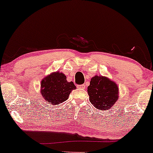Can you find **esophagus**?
<instances>
[{
    "mask_svg": "<svg viewBox=\"0 0 153 153\" xmlns=\"http://www.w3.org/2000/svg\"><path fill=\"white\" fill-rule=\"evenodd\" d=\"M78 87L80 88H84H84H85V85H84V84H82V85H79Z\"/></svg>",
    "mask_w": 153,
    "mask_h": 153,
    "instance_id": "1",
    "label": "esophagus"
}]
</instances>
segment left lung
Masks as SVG:
<instances>
[{"label": "left lung", "mask_w": 153, "mask_h": 153, "mask_svg": "<svg viewBox=\"0 0 153 153\" xmlns=\"http://www.w3.org/2000/svg\"><path fill=\"white\" fill-rule=\"evenodd\" d=\"M87 91L90 102L99 110L111 108L118 99V86L106 76L97 75L92 77Z\"/></svg>", "instance_id": "1"}]
</instances>
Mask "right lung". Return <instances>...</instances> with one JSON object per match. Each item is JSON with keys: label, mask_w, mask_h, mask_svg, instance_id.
Instances as JSON below:
<instances>
[{"label": "right lung", "mask_w": 153, "mask_h": 153, "mask_svg": "<svg viewBox=\"0 0 153 153\" xmlns=\"http://www.w3.org/2000/svg\"><path fill=\"white\" fill-rule=\"evenodd\" d=\"M76 88L72 82H67L63 73L56 71L42 80L40 92L45 101L55 105L67 101L71 91Z\"/></svg>", "instance_id": "right-lung-1"}]
</instances>
